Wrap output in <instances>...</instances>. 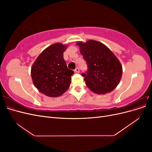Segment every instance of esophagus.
Returning a JSON list of instances; mask_svg holds the SVG:
<instances>
[{
    "instance_id": "esophagus-1",
    "label": "esophagus",
    "mask_w": 152,
    "mask_h": 152,
    "mask_svg": "<svg viewBox=\"0 0 152 152\" xmlns=\"http://www.w3.org/2000/svg\"><path fill=\"white\" fill-rule=\"evenodd\" d=\"M74 72H75V73H79V72H80L79 68H75V70H74Z\"/></svg>"
}]
</instances>
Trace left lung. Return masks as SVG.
I'll list each match as a JSON object with an SVG mask.
<instances>
[{"label":"left lung","mask_w":152,"mask_h":152,"mask_svg":"<svg viewBox=\"0 0 152 152\" xmlns=\"http://www.w3.org/2000/svg\"><path fill=\"white\" fill-rule=\"evenodd\" d=\"M86 61L88 71L82 73L87 87L93 93L105 94L116 88L122 75V66L113 52L94 40L76 44Z\"/></svg>","instance_id":"1"}]
</instances>
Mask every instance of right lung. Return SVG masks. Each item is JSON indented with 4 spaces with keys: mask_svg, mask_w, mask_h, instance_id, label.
I'll return each mask as SVG.
<instances>
[{
    "mask_svg": "<svg viewBox=\"0 0 152 152\" xmlns=\"http://www.w3.org/2000/svg\"><path fill=\"white\" fill-rule=\"evenodd\" d=\"M67 45L57 42L49 45L37 58L31 68L33 83L40 93L58 97L68 90L73 71L67 68L63 53Z\"/></svg>",
    "mask_w": 152,
    "mask_h": 152,
    "instance_id": "obj_1",
    "label": "right lung"
}]
</instances>
